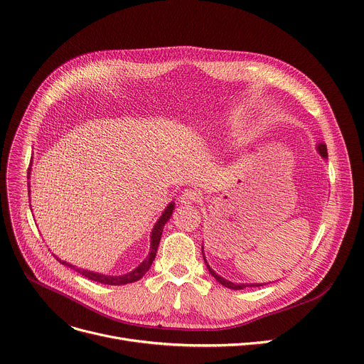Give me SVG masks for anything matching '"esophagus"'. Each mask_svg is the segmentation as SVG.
<instances>
[{
    "label": "esophagus",
    "mask_w": 364,
    "mask_h": 364,
    "mask_svg": "<svg viewBox=\"0 0 364 364\" xmlns=\"http://www.w3.org/2000/svg\"><path fill=\"white\" fill-rule=\"evenodd\" d=\"M200 200V193L193 189H185L181 195V203L182 204H193Z\"/></svg>",
    "instance_id": "34e87169"
}]
</instances>
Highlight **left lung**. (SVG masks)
<instances>
[{
    "label": "left lung",
    "mask_w": 364,
    "mask_h": 364,
    "mask_svg": "<svg viewBox=\"0 0 364 364\" xmlns=\"http://www.w3.org/2000/svg\"><path fill=\"white\" fill-rule=\"evenodd\" d=\"M318 151H319V154L322 156V157H328V153H326V147H325V144H319L318 146ZM204 255V254H203ZM204 261H205V257H204ZM205 265H207V268H208V271H210V274L217 279V282L221 284V286H225V287H228V289H233V290H243L245 287H259V286H265V284H235V283H232V282H228V279H225V278H221L220 275H217L211 268H210V265L207 264V261H205Z\"/></svg>",
    "instance_id": "1"
}]
</instances>
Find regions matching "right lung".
I'll return each instance as SVG.
<instances>
[{
	"mask_svg": "<svg viewBox=\"0 0 364 364\" xmlns=\"http://www.w3.org/2000/svg\"><path fill=\"white\" fill-rule=\"evenodd\" d=\"M173 208H175L173 203H171L169 205H167V208L164 210V213L161 214V217L159 218V221L156 223V226H154V229H153V232H151V250H150V254H149L147 259H144L141 265L136 267V268H135L134 271H131L129 274L117 275V277L112 275V277H110V275H103V274L92 272V271H87V269H78V268H75V267H73V265H70V264H67V262H64V261H60L58 258H57V259H58L63 265H67V267L75 269L77 272H80L81 275H85V277H87L89 279H93V282H97V283H102V284L124 286V284H128V283L138 282V279L141 278V277L150 269V267H151V264H153V261H154V258H156V252H157L159 242H160V237H161V233H163V228H164V225L167 223V220L171 218V215H172V213H173Z\"/></svg>",
	"mask_w": 364,
	"mask_h": 364,
	"instance_id": "obj_1",
	"label": "right lung"
}]
</instances>
